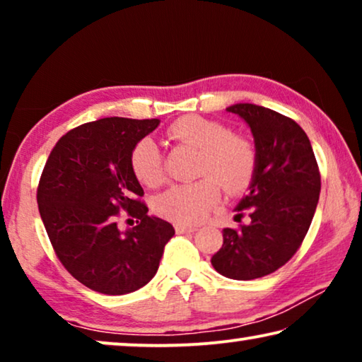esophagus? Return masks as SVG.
Instances as JSON below:
<instances>
[{
    "instance_id": "obj_1",
    "label": "esophagus",
    "mask_w": 362,
    "mask_h": 362,
    "mask_svg": "<svg viewBox=\"0 0 362 362\" xmlns=\"http://www.w3.org/2000/svg\"><path fill=\"white\" fill-rule=\"evenodd\" d=\"M175 229H176L177 234H187V232H194V230H196V227H192V226H185V224H176V226H175Z\"/></svg>"
}]
</instances>
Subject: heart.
<instances>
[{
    "label": "heart",
    "instance_id": "heart-1",
    "mask_svg": "<svg viewBox=\"0 0 362 362\" xmlns=\"http://www.w3.org/2000/svg\"><path fill=\"white\" fill-rule=\"evenodd\" d=\"M170 140L199 148L201 180L177 185L155 199V212L177 224H196L209 216L222 196V186L229 194H239L252 182L257 166V151L249 138L230 133L224 123L199 115L177 118L168 128ZM132 170L136 180L148 187L165 181L163 158L156 143L143 138L133 146Z\"/></svg>",
    "mask_w": 362,
    "mask_h": 362
}]
</instances>
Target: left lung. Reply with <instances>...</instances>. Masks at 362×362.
Returning a JSON list of instances; mask_svg holds the SVG:
<instances>
[{"mask_svg":"<svg viewBox=\"0 0 362 362\" xmlns=\"http://www.w3.org/2000/svg\"><path fill=\"white\" fill-rule=\"evenodd\" d=\"M255 141L257 166L249 194L237 204L250 222L222 230L224 244L211 264L221 275L254 280L274 274L300 249L320 199L321 176L313 148L298 123L270 108L235 103Z\"/></svg>","mask_w":362,"mask_h":362,"instance_id":"obj_1","label":"left lung"}]
</instances>
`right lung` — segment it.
<instances>
[{
  "mask_svg": "<svg viewBox=\"0 0 362 362\" xmlns=\"http://www.w3.org/2000/svg\"><path fill=\"white\" fill-rule=\"evenodd\" d=\"M158 118L110 117L67 132L52 148L37 186L39 214L61 264L87 288L125 295L155 276L175 235L170 222L148 216L132 150ZM120 210L139 226L122 233Z\"/></svg>",
  "mask_w": 362,
  "mask_h": 362,
  "instance_id": "right-lung-1",
  "label": "right lung"
}]
</instances>
